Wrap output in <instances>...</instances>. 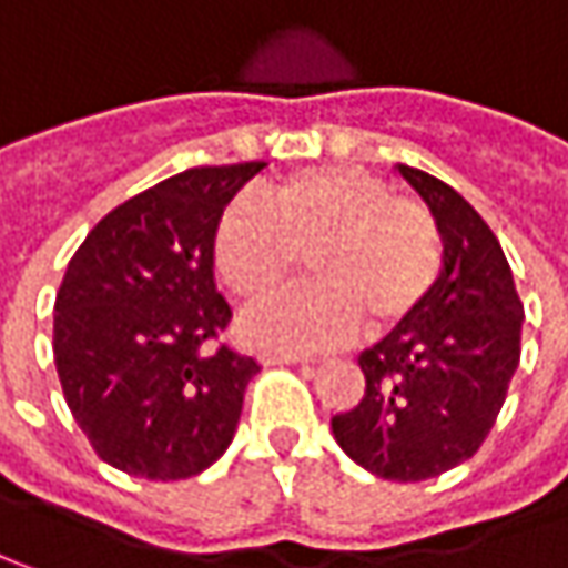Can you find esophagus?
I'll use <instances>...</instances> for the list:
<instances>
[{"mask_svg": "<svg viewBox=\"0 0 568 568\" xmlns=\"http://www.w3.org/2000/svg\"><path fill=\"white\" fill-rule=\"evenodd\" d=\"M260 363L263 366H295V363H305L302 356H295V353H276V351H263L260 353Z\"/></svg>", "mask_w": 568, "mask_h": 568, "instance_id": "1", "label": "esophagus"}]
</instances>
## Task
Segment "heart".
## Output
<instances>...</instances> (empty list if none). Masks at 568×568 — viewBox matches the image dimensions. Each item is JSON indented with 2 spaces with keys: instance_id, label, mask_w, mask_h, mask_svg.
<instances>
[{
  "instance_id": "heart-1",
  "label": "heart",
  "mask_w": 568,
  "mask_h": 568,
  "mask_svg": "<svg viewBox=\"0 0 568 568\" xmlns=\"http://www.w3.org/2000/svg\"><path fill=\"white\" fill-rule=\"evenodd\" d=\"M221 280L237 298L285 283L302 256L315 283L247 308L237 331L253 347L283 353L347 344L359 324L388 331L415 317L440 276V234L430 212L351 166L285 176L266 205L234 199L212 237Z\"/></svg>"
}]
</instances>
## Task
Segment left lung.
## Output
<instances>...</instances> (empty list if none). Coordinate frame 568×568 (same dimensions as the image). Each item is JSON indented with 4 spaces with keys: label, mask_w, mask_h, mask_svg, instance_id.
Instances as JSON below:
<instances>
[{
    "label": "left lung",
    "mask_w": 568,
    "mask_h": 568,
    "mask_svg": "<svg viewBox=\"0 0 568 568\" xmlns=\"http://www.w3.org/2000/svg\"><path fill=\"white\" fill-rule=\"evenodd\" d=\"M395 173L437 224L440 276L415 317L359 353L366 395L331 430L366 473L420 483L483 447L520 363L524 305L479 212L430 173L405 163Z\"/></svg>",
    "instance_id": "obj_1"
}]
</instances>
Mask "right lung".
<instances>
[{"instance_id": "add662e5", "label": "right lung", "mask_w": 568, "mask_h": 568, "mask_svg": "<svg viewBox=\"0 0 568 568\" xmlns=\"http://www.w3.org/2000/svg\"><path fill=\"white\" fill-rule=\"evenodd\" d=\"M266 163L195 166L128 199L73 253L53 363L92 450L138 479H189L231 447L253 356L215 347L217 215Z\"/></svg>"}]
</instances>
